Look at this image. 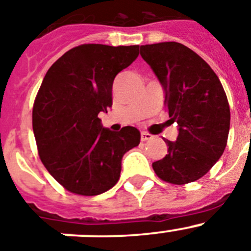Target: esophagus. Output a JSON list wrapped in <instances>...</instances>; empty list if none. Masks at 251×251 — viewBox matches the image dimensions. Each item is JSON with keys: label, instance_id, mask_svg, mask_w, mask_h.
<instances>
[{"label": "esophagus", "instance_id": "obj_1", "mask_svg": "<svg viewBox=\"0 0 251 251\" xmlns=\"http://www.w3.org/2000/svg\"><path fill=\"white\" fill-rule=\"evenodd\" d=\"M151 139H152L151 133L142 131V132H141V141H147V140H151Z\"/></svg>", "mask_w": 251, "mask_h": 251}]
</instances>
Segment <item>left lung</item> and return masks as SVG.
I'll return each mask as SVG.
<instances>
[{
	"label": "left lung",
	"instance_id": "8db88e82",
	"mask_svg": "<svg viewBox=\"0 0 251 251\" xmlns=\"http://www.w3.org/2000/svg\"><path fill=\"white\" fill-rule=\"evenodd\" d=\"M140 54L160 80L171 121L178 125L176 141L163 139L167 154L152 163L153 171L172 184L197 181L228 141L230 110L223 85L207 62L177 42L141 46Z\"/></svg>",
	"mask_w": 251,
	"mask_h": 251
}]
</instances>
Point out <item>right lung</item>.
I'll list each match as a JSON object with an SVG mask.
<instances>
[{
	"label": "right lung",
	"instance_id": "1",
	"mask_svg": "<svg viewBox=\"0 0 251 251\" xmlns=\"http://www.w3.org/2000/svg\"><path fill=\"white\" fill-rule=\"evenodd\" d=\"M140 46L81 44L51 65L37 94L32 124L42 163L67 191L98 196L118 183L123 156L140 131L102 127L115 76L139 57Z\"/></svg>",
	"mask_w": 251,
	"mask_h": 251
}]
</instances>
